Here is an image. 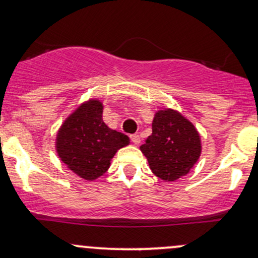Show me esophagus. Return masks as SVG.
Returning <instances> with one entry per match:
<instances>
[{"mask_svg": "<svg viewBox=\"0 0 258 258\" xmlns=\"http://www.w3.org/2000/svg\"><path fill=\"white\" fill-rule=\"evenodd\" d=\"M131 141H132V143H134V144H140V142H141L140 136H138V135H132L131 136Z\"/></svg>", "mask_w": 258, "mask_h": 258, "instance_id": "34e87169", "label": "esophagus"}]
</instances>
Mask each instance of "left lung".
I'll list each match as a JSON object with an SVG mask.
<instances>
[{
	"label": "left lung",
	"instance_id": "left-lung-1",
	"mask_svg": "<svg viewBox=\"0 0 258 258\" xmlns=\"http://www.w3.org/2000/svg\"><path fill=\"white\" fill-rule=\"evenodd\" d=\"M155 176L176 181L187 175L202 153L201 136L194 123L174 109H160L152 122V135L140 147Z\"/></svg>",
	"mask_w": 258,
	"mask_h": 258
}]
</instances>
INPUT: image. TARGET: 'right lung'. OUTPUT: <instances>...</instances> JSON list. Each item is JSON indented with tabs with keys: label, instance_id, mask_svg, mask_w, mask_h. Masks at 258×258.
Masks as SVG:
<instances>
[{
	"label": "right lung",
	"instance_id": "right-lung-1",
	"mask_svg": "<svg viewBox=\"0 0 258 258\" xmlns=\"http://www.w3.org/2000/svg\"><path fill=\"white\" fill-rule=\"evenodd\" d=\"M104 105L97 98L83 101L63 121L56 135V152L62 163L87 181H94L110 168L116 152L130 138L103 121Z\"/></svg>",
	"mask_w": 258,
	"mask_h": 258
}]
</instances>
